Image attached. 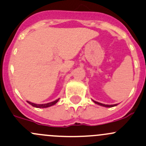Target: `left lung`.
Listing matches in <instances>:
<instances>
[{
    "label": "left lung",
    "instance_id": "8db88e82",
    "mask_svg": "<svg viewBox=\"0 0 146 146\" xmlns=\"http://www.w3.org/2000/svg\"><path fill=\"white\" fill-rule=\"evenodd\" d=\"M93 101L95 103V104H98V105L101 106L107 107V108H110V107L115 106L117 105V104H113V105H107V104H101V103H99V102H97V101Z\"/></svg>",
    "mask_w": 146,
    "mask_h": 146
}]
</instances>
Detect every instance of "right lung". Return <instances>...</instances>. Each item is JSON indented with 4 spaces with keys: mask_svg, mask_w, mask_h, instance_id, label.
I'll use <instances>...</instances> for the list:
<instances>
[{
    "mask_svg": "<svg viewBox=\"0 0 146 146\" xmlns=\"http://www.w3.org/2000/svg\"><path fill=\"white\" fill-rule=\"evenodd\" d=\"M59 99H56V100L52 101V102L47 103V104H34V103H31V102H30V101H27V102H28L30 105H31L32 106L36 107V108H47V107H50V106H52L54 105V104H56V103L59 101Z\"/></svg>",
    "mask_w": 146,
    "mask_h": 146,
    "instance_id": "1",
    "label": "right lung"
}]
</instances>
